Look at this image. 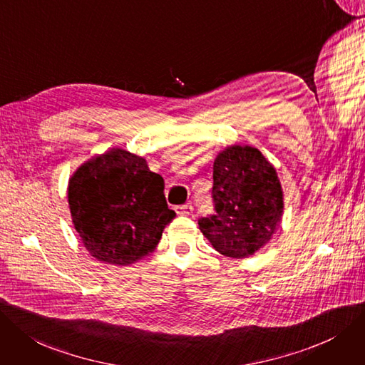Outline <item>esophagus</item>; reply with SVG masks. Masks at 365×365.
<instances>
[{"instance_id":"esophagus-1","label":"esophagus","mask_w":365,"mask_h":365,"mask_svg":"<svg viewBox=\"0 0 365 365\" xmlns=\"http://www.w3.org/2000/svg\"><path fill=\"white\" fill-rule=\"evenodd\" d=\"M175 211H177L178 215H192L193 207L192 205H178V207H175Z\"/></svg>"}]
</instances>
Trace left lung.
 I'll return each mask as SVG.
<instances>
[{
	"label": "left lung",
	"instance_id": "8db88e82",
	"mask_svg": "<svg viewBox=\"0 0 365 365\" xmlns=\"http://www.w3.org/2000/svg\"><path fill=\"white\" fill-rule=\"evenodd\" d=\"M215 214L199 218L214 249L244 259L264 247L283 215V190L274 166L257 148L233 145L214 160Z\"/></svg>",
	"mask_w": 365,
	"mask_h": 365
}]
</instances>
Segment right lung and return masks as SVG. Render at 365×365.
Masks as SVG:
<instances>
[{
    "label": "right lung",
    "mask_w": 365,
    "mask_h": 365,
    "mask_svg": "<svg viewBox=\"0 0 365 365\" xmlns=\"http://www.w3.org/2000/svg\"><path fill=\"white\" fill-rule=\"evenodd\" d=\"M165 181L147 160L121 148L96 155L68 181V207L85 249L110 265H130L154 252L177 215Z\"/></svg>",
    "instance_id": "obj_1"
}]
</instances>
